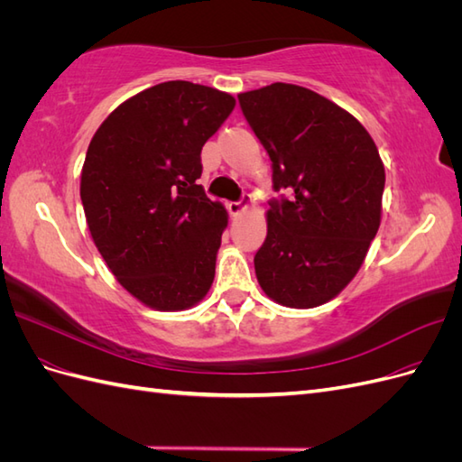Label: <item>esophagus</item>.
Masks as SVG:
<instances>
[{
	"mask_svg": "<svg viewBox=\"0 0 462 462\" xmlns=\"http://www.w3.org/2000/svg\"><path fill=\"white\" fill-rule=\"evenodd\" d=\"M250 206V200L248 199H245L243 202H229L227 204V209H229V214L231 216H239L245 208H248Z\"/></svg>",
	"mask_w": 462,
	"mask_h": 462,
	"instance_id": "esophagus-1",
	"label": "esophagus"
}]
</instances>
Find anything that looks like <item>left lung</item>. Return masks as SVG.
Here are the masks:
<instances>
[{
	"label": "left lung",
	"mask_w": 462,
	"mask_h": 462,
	"mask_svg": "<svg viewBox=\"0 0 462 462\" xmlns=\"http://www.w3.org/2000/svg\"><path fill=\"white\" fill-rule=\"evenodd\" d=\"M239 104L270 153L273 189L291 194L265 212L258 283L289 309L326 304L353 282L380 229V152L356 117L304 87L273 82Z\"/></svg>",
	"instance_id": "1"
}]
</instances>
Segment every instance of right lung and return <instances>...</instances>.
Segmentation results:
<instances>
[{
	"label": "right lung",
	"instance_id": "right-lung-1",
	"mask_svg": "<svg viewBox=\"0 0 462 462\" xmlns=\"http://www.w3.org/2000/svg\"><path fill=\"white\" fill-rule=\"evenodd\" d=\"M233 107L217 88L162 82L117 106L88 144L80 200L92 241L153 310H189L214 283L227 212L197 179L202 146Z\"/></svg>",
	"mask_w": 462,
	"mask_h": 462
}]
</instances>
